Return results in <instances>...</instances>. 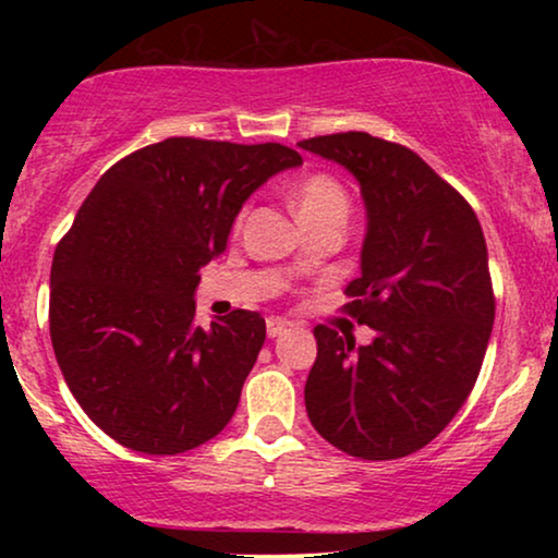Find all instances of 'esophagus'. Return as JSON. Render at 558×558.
Listing matches in <instances>:
<instances>
[{
  "label": "esophagus",
  "instance_id": "1",
  "mask_svg": "<svg viewBox=\"0 0 558 558\" xmlns=\"http://www.w3.org/2000/svg\"><path fill=\"white\" fill-rule=\"evenodd\" d=\"M289 325H292V323H289V319H284V317H269V319H266V335H269V338H279L281 332H287Z\"/></svg>",
  "mask_w": 558,
  "mask_h": 558
}]
</instances>
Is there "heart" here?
I'll list each match as a JSON object with an SVG mask.
<instances>
[{"instance_id": "b5f03b06", "label": "heart", "mask_w": 558, "mask_h": 558, "mask_svg": "<svg viewBox=\"0 0 558 558\" xmlns=\"http://www.w3.org/2000/svg\"><path fill=\"white\" fill-rule=\"evenodd\" d=\"M292 205L304 228L323 223V220H342L345 223L350 213L348 190L327 172L304 174L292 190Z\"/></svg>"}]
</instances>
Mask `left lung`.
I'll return each instance as SVG.
<instances>
[{"label": "left lung", "mask_w": 558, "mask_h": 558, "mask_svg": "<svg viewBox=\"0 0 558 558\" xmlns=\"http://www.w3.org/2000/svg\"><path fill=\"white\" fill-rule=\"evenodd\" d=\"M345 167L368 228L348 315L376 330L371 345L315 327L304 386L315 429L361 460H399L429 445L475 386L495 296L483 228L470 203L416 151L365 132L296 144Z\"/></svg>", "instance_id": "8db88e82"}]
</instances>
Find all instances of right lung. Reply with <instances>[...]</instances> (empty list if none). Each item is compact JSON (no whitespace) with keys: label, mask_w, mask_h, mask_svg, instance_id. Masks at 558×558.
Listing matches in <instances>:
<instances>
[{"label":"right lung","mask_w":558,"mask_h":558,"mask_svg":"<svg viewBox=\"0 0 558 558\" xmlns=\"http://www.w3.org/2000/svg\"><path fill=\"white\" fill-rule=\"evenodd\" d=\"M284 144L170 136L119 159L83 201L50 271V340L90 422L134 452L180 454L223 432L266 340L258 312L197 327L201 269Z\"/></svg>","instance_id":"1"}]
</instances>
